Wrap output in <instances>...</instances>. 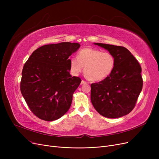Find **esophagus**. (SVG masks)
<instances>
[{
	"mask_svg": "<svg viewBox=\"0 0 159 159\" xmlns=\"http://www.w3.org/2000/svg\"><path fill=\"white\" fill-rule=\"evenodd\" d=\"M86 82L85 81V80H82V81H81V84H86Z\"/></svg>",
	"mask_w": 159,
	"mask_h": 159,
	"instance_id": "34e87169",
	"label": "esophagus"
}]
</instances>
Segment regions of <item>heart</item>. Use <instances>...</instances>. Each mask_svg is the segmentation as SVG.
Listing matches in <instances>:
<instances>
[{
    "label": "heart",
    "mask_w": 159,
    "mask_h": 159,
    "mask_svg": "<svg viewBox=\"0 0 159 159\" xmlns=\"http://www.w3.org/2000/svg\"><path fill=\"white\" fill-rule=\"evenodd\" d=\"M115 66V58L110 52L92 48H84L77 53V57L70 59L71 73L77 75L84 67V74L91 81H101L109 77Z\"/></svg>",
    "instance_id": "b5f03b06"
}]
</instances>
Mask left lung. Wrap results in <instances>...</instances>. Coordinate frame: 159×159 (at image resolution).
Segmentation results:
<instances>
[{
  "mask_svg": "<svg viewBox=\"0 0 159 159\" xmlns=\"http://www.w3.org/2000/svg\"><path fill=\"white\" fill-rule=\"evenodd\" d=\"M95 44L113 55L115 66L109 77L91 84V103L97 111L105 117H121L133 110L143 89L140 65L126 48L102 43Z\"/></svg>",
  "mask_w": 159,
  "mask_h": 159,
  "instance_id": "1",
  "label": "left lung"
}]
</instances>
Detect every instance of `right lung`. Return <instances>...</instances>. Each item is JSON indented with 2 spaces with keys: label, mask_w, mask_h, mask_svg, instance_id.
<instances>
[{
  "label": "right lung",
  "mask_w": 159,
  "mask_h": 159,
  "mask_svg": "<svg viewBox=\"0 0 159 159\" xmlns=\"http://www.w3.org/2000/svg\"><path fill=\"white\" fill-rule=\"evenodd\" d=\"M79 48L80 44L68 42L44 45L33 52L24 64L21 93L38 118L55 120L70 109L81 79L71 77L68 58Z\"/></svg>",
  "instance_id": "add662e5"
}]
</instances>
